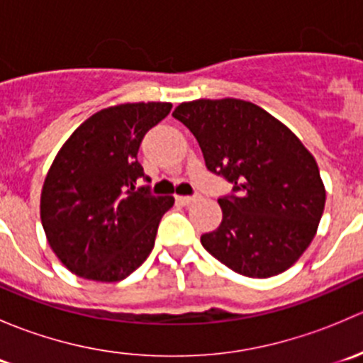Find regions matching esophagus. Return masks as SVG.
<instances>
[{"label": "esophagus", "instance_id": "34e87169", "mask_svg": "<svg viewBox=\"0 0 363 363\" xmlns=\"http://www.w3.org/2000/svg\"><path fill=\"white\" fill-rule=\"evenodd\" d=\"M175 200H177V202L181 205H189V203L196 202V200H199V196H182V195H179V196H175Z\"/></svg>", "mask_w": 363, "mask_h": 363}]
</instances>
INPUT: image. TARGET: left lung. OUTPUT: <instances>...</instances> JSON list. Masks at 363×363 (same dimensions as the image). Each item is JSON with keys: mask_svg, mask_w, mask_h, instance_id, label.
Segmentation results:
<instances>
[{"mask_svg": "<svg viewBox=\"0 0 363 363\" xmlns=\"http://www.w3.org/2000/svg\"><path fill=\"white\" fill-rule=\"evenodd\" d=\"M172 116L199 140L205 164L233 184L223 221L202 246L233 272L277 276L309 247L325 208L316 160L294 131L251 101H184Z\"/></svg>", "mask_w": 363, "mask_h": 363, "instance_id": "left-lung-1", "label": "left lung"}]
</instances>
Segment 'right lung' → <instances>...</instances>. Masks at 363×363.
I'll return each instance as SVG.
<instances>
[{"instance_id":"obj_1","label":"right lung","mask_w":363,"mask_h":363,"mask_svg":"<svg viewBox=\"0 0 363 363\" xmlns=\"http://www.w3.org/2000/svg\"><path fill=\"white\" fill-rule=\"evenodd\" d=\"M172 104H123L84 121L50 164L40 218L50 250L75 276L117 283L145 262L174 196L137 189L144 174L137 155L144 135Z\"/></svg>"}]
</instances>
